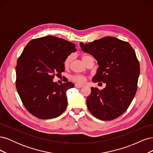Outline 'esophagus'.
Here are the masks:
<instances>
[{
  "mask_svg": "<svg viewBox=\"0 0 153 153\" xmlns=\"http://www.w3.org/2000/svg\"><path fill=\"white\" fill-rule=\"evenodd\" d=\"M75 87L76 88H81V87H82L83 86H82V85H78V84H75Z\"/></svg>",
  "mask_w": 153,
  "mask_h": 153,
  "instance_id": "34e87169",
  "label": "esophagus"
}]
</instances>
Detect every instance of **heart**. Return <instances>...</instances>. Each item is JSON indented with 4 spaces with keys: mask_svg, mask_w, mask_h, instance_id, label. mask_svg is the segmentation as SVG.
<instances>
[{
    "mask_svg": "<svg viewBox=\"0 0 153 153\" xmlns=\"http://www.w3.org/2000/svg\"><path fill=\"white\" fill-rule=\"evenodd\" d=\"M88 57V55H83V56L82 57V61L85 62V59ZM73 60V55H69V56H68L65 60H64V66H65L66 68H68L69 66V65H70V64L72 61ZM72 80L77 83V84H84V83L86 81V77L83 76V75H75V76H72Z\"/></svg>",
    "mask_w": 153,
    "mask_h": 153,
    "instance_id": "heart-1",
    "label": "heart"
}]
</instances>
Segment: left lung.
<instances>
[{
  "label": "left lung",
  "instance_id": "obj_1",
  "mask_svg": "<svg viewBox=\"0 0 153 153\" xmlns=\"http://www.w3.org/2000/svg\"><path fill=\"white\" fill-rule=\"evenodd\" d=\"M80 45L82 51L98 61L92 82L106 84L102 90L91 87L86 100L88 109L103 121L119 117L130 105L137 89L140 65L135 50L128 42L110 36Z\"/></svg>",
  "mask_w": 153,
  "mask_h": 153
}]
</instances>
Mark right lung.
<instances>
[{"label": "right lung", "mask_w": 153, "mask_h": 153, "mask_svg": "<svg viewBox=\"0 0 153 153\" xmlns=\"http://www.w3.org/2000/svg\"><path fill=\"white\" fill-rule=\"evenodd\" d=\"M76 50L74 43L52 36L32 39L23 50L16 66V87L25 108L34 116L53 119L65 111L66 91L74 84L59 85L53 79L64 71V60Z\"/></svg>", "instance_id": "right-lung-1"}]
</instances>
